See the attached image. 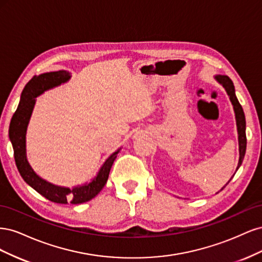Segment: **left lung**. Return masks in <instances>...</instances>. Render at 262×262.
Segmentation results:
<instances>
[{
	"label": "left lung",
	"instance_id": "8db88e82",
	"mask_svg": "<svg viewBox=\"0 0 262 262\" xmlns=\"http://www.w3.org/2000/svg\"><path fill=\"white\" fill-rule=\"evenodd\" d=\"M215 80L221 85H223V87L225 89L227 95L229 96V99H231L232 105L234 107L235 118H236V124H237V132H238V144H239V161H238V165H237V168H236V171H237V170H238V168L241 167L242 163H243L244 156H245V153H246V145H247V139H246V119H245V114H244L243 107L241 106L238 99H237V97H236L235 87H234V84H233L231 78H229L226 75H216L215 76ZM234 175H235V173H234ZM231 179L228 180V182L231 181ZM228 182H227V184H228ZM223 188H222V189H223Z\"/></svg>",
	"mask_w": 262,
	"mask_h": 262
}]
</instances>
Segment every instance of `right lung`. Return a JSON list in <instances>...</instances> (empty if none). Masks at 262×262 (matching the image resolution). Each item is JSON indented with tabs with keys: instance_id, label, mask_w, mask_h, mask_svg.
Listing matches in <instances>:
<instances>
[{
	"instance_id": "right-lung-1",
	"label": "right lung",
	"mask_w": 262,
	"mask_h": 262,
	"mask_svg": "<svg viewBox=\"0 0 262 262\" xmlns=\"http://www.w3.org/2000/svg\"><path fill=\"white\" fill-rule=\"evenodd\" d=\"M70 78L71 75L67 71L43 73L38 76L35 75L31 78L26 84L25 89L23 90L20 95L19 105L11 120L9 136L13 145L14 158L17 169L23 179L31 188H34L38 193H40L46 199L50 200L51 202L61 204H67L68 202H71L72 204H80L92 200L104 188L110 169H112V166L120 148L107 158L106 162L100 167L97 176L91 182L74 187L72 189L54 186L39 177L34 169L30 167L26 157V131L31 113H33L35 106L36 97L41 95L45 91H48L55 86L68 82Z\"/></svg>"
}]
</instances>
